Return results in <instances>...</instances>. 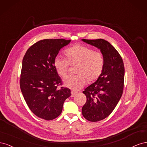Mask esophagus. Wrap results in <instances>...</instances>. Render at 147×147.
I'll list each match as a JSON object with an SVG mask.
<instances>
[{
	"mask_svg": "<svg viewBox=\"0 0 147 147\" xmlns=\"http://www.w3.org/2000/svg\"><path fill=\"white\" fill-rule=\"evenodd\" d=\"M77 92L74 91H71V97H74L75 95L77 94Z\"/></svg>",
	"mask_w": 147,
	"mask_h": 147,
	"instance_id": "1",
	"label": "esophagus"
}]
</instances>
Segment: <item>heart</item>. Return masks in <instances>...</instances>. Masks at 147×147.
<instances>
[{
  "instance_id": "b5f03b06",
  "label": "heart",
  "mask_w": 147,
  "mask_h": 147,
  "mask_svg": "<svg viewBox=\"0 0 147 147\" xmlns=\"http://www.w3.org/2000/svg\"><path fill=\"white\" fill-rule=\"evenodd\" d=\"M67 59L57 56L54 66L59 76L65 78L69 73V66L77 65L75 73L77 75L67 78L64 86L78 90L86 85L87 81L93 82L98 79L103 72L104 57L100 51H96L90 47L77 44L64 52Z\"/></svg>"
}]
</instances>
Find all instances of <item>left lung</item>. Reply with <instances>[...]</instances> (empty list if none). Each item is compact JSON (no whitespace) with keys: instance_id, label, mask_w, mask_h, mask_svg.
<instances>
[{"instance_id":"8db88e82","label":"left lung","mask_w":147,"mask_h":147,"mask_svg":"<svg viewBox=\"0 0 147 147\" xmlns=\"http://www.w3.org/2000/svg\"><path fill=\"white\" fill-rule=\"evenodd\" d=\"M82 41L100 50L104 67L100 77L83 92L86 102L82 107L84 118L91 122L100 121L113 112L121 98L124 88V67L119 53L104 39Z\"/></svg>"}]
</instances>
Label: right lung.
Masks as SVG:
<instances>
[{"mask_svg":"<svg viewBox=\"0 0 147 147\" xmlns=\"http://www.w3.org/2000/svg\"><path fill=\"white\" fill-rule=\"evenodd\" d=\"M70 40L44 39L31 46L23 57L20 88L32 112L46 119H55L61 113L70 90L61 87L62 82L54 66V60Z\"/></svg>","mask_w":147,"mask_h":147,"instance_id":"right-lung-1","label":"right lung"}]
</instances>
